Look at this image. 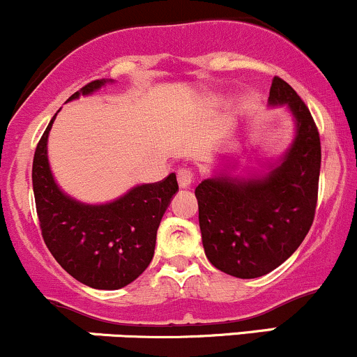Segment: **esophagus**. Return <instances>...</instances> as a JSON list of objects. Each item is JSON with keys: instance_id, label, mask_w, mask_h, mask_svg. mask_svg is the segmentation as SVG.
<instances>
[{"instance_id": "34e87169", "label": "esophagus", "mask_w": 357, "mask_h": 357, "mask_svg": "<svg viewBox=\"0 0 357 357\" xmlns=\"http://www.w3.org/2000/svg\"><path fill=\"white\" fill-rule=\"evenodd\" d=\"M177 178H178V185L182 187V189H187L189 185H192L194 180H195V174L192 168H180L178 174H177Z\"/></svg>"}]
</instances>
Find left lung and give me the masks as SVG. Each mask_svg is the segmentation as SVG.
I'll return each mask as SVG.
<instances>
[{"instance_id": "1", "label": "left lung", "mask_w": 357, "mask_h": 357, "mask_svg": "<svg viewBox=\"0 0 357 357\" xmlns=\"http://www.w3.org/2000/svg\"><path fill=\"white\" fill-rule=\"evenodd\" d=\"M271 105H287L296 137L262 178H206L195 189L206 257L216 269L254 279L281 266L312 228L320 177V134L300 95L272 78Z\"/></svg>"}]
</instances>
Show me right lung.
I'll return each mask as SVG.
<instances>
[{
	"instance_id": "obj_1",
	"label": "right lung",
	"mask_w": 357,
	"mask_h": 357,
	"mask_svg": "<svg viewBox=\"0 0 357 357\" xmlns=\"http://www.w3.org/2000/svg\"><path fill=\"white\" fill-rule=\"evenodd\" d=\"M95 79L68 102L98 90ZM52 121L42 134L32 165V185L42 238L61 267L76 281L95 289H119L139 278L155 254L156 229L172 195L178 190L175 174L129 190L102 206L82 204L61 192L47 160Z\"/></svg>"
}]
</instances>
